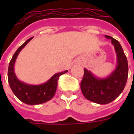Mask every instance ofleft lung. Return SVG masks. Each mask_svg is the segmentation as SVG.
<instances>
[{
  "instance_id": "1",
  "label": "left lung",
  "mask_w": 134,
  "mask_h": 134,
  "mask_svg": "<svg viewBox=\"0 0 134 134\" xmlns=\"http://www.w3.org/2000/svg\"><path fill=\"white\" fill-rule=\"evenodd\" d=\"M105 36L111 39V43L114 46L117 58L115 69L107 77L100 78L85 68L84 76L80 84L85 98L100 105L109 103L121 95L126 86L129 75L128 61L120 43L110 36Z\"/></svg>"
}]
</instances>
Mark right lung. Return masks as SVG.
<instances>
[{"label": "right lung", "instance_id": "1", "mask_svg": "<svg viewBox=\"0 0 134 134\" xmlns=\"http://www.w3.org/2000/svg\"><path fill=\"white\" fill-rule=\"evenodd\" d=\"M32 38L33 37L25 41L13 54L8 66V80L10 89L17 98L28 105H38L46 103L52 98L57 88V81L59 76L67 72L68 71L66 70L56 73L48 81L37 85L27 84L19 80L14 72V64L20 52Z\"/></svg>", "mask_w": 134, "mask_h": 134}]
</instances>
